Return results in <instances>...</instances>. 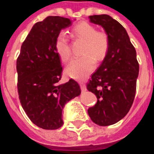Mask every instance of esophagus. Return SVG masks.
I'll return each instance as SVG.
<instances>
[{
    "label": "esophagus",
    "mask_w": 154,
    "mask_h": 154,
    "mask_svg": "<svg viewBox=\"0 0 154 154\" xmlns=\"http://www.w3.org/2000/svg\"><path fill=\"white\" fill-rule=\"evenodd\" d=\"M80 87H81V89H82V91H87V88H86V85L83 83V82H80Z\"/></svg>",
    "instance_id": "34e87169"
}]
</instances>
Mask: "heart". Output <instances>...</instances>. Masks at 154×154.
<instances>
[{"label":"heart","mask_w":154,"mask_h":154,"mask_svg":"<svg viewBox=\"0 0 154 154\" xmlns=\"http://www.w3.org/2000/svg\"><path fill=\"white\" fill-rule=\"evenodd\" d=\"M72 36L74 39L83 42L80 58L72 60L66 69L70 77L82 80L88 77L95 68V61L100 62L107 57L110 41L107 34L97 31L96 26L88 22H80L72 29ZM55 49L60 59L67 62L71 58V48L65 33H59L55 42Z\"/></svg>","instance_id":"obj_1"}]
</instances>
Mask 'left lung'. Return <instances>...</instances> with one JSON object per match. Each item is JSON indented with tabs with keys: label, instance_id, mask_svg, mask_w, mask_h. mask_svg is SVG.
<instances>
[{
	"label": "left lung",
	"instance_id": "obj_1",
	"mask_svg": "<svg viewBox=\"0 0 154 154\" xmlns=\"http://www.w3.org/2000/svg\"><path fill=\"white\" fill-rule=\"evenodd\" d=\"M107 34L110 47L107 57L87 84L97 102L88 110L92 121L99 126L112 125L125 117L135 97L139 65L136 50L125 28L108 15L89 17Z\"/></svg>",
	"mask_w": 154,
	"mask_h": 154
}]
</instances>
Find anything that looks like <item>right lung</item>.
Here are the masks:
<instances>
[{"label": "right lung", "instance_id": "1", "mask_svg": "<svg viewBox=\"0 0 154 154\" xmlns=\"http://www.w3.org/2000/svg\"><path fill=\"white\" fill-rule=\"evenodd\" d=\"M72 24L68 18L47 17L33 26L21 45L17 60V90L25 112L35 125L47 130L63 125L62 109L80 95L73 79L59 84L61 59L55 49L56 38Z\"/></svg>", "mask_w": 154, "mask_h": 154}]
</instances>
